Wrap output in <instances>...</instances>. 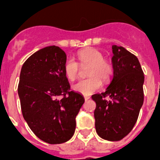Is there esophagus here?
Segmentation results:
<instances>
[{"mask_svg":"<svg viewBox=\"0 0 160 160\" xmlns=\"http://www.w3.org/2000/svg\"><path fill=\"white\" fill-rule=\"evenodd\" d=\"M84 97H85V100H90V96H89V95H85Z\"/></svg>","mask_w":160,"mask_h":160,"instance_id":"34e87169","label":"esophagus"}]
</instances>
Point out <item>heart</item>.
<instances>
[{
  "mask_svg": "<svg viewBox=\"0 0 160 160\" xmlns=\"http://www.w3.org/2000/svg\"><path fill=\"white\" fill-rule=\"evenodd\" d=\"M78 63L68 59L64 64V72L68 80L74 81L77 79L80 66H88L86 75L89 76L73 85V90L83 95H91L101 87L103 82H109L113 74V66L104 55L95 48H85L77 52Z\"/></svg>",
  "mask_w": 160,
  "mask_h": 160,
  "instance_id": "obj_1",
  "label": "heart"
}]
</instances>
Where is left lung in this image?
<instances>
[{"instance_id": "1", "label": "left lung", "mask_w": 160, "mask_h": 160, "mask_svg": "<svg viewBox=\"0 0 160 160\" xmlns=\"http://www.w3.org/2000/svg\"><path fill=\"white\" fill-rule=\"evenodd\" d=\"M114 75L105 92L92 95L98 135L119 141L134 128L144 102V72L138 58L122 46H112ZM108 98V99L106 98Z\"/></svg>"}]
</instances>
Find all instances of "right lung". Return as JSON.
<instances>
[{
	"mask_svg": "<svg viewBox=\"0 0 160 160\" xmlns=\"http://www.w3.org/2000/svg\"><path fill=\"white\" fill-rule=\"evenodd\" d=\"M65 51L47 46L31 55L22 65L18 85L21 111L30 129L51 144H62L73 136L75 117L85 102L70 90L64 72Z\"/></svg>",
	"mask_w": 160,
	"mask_h": 160,
	"instance_id": "1",
	"label": "right lung"
}]
</instances>
